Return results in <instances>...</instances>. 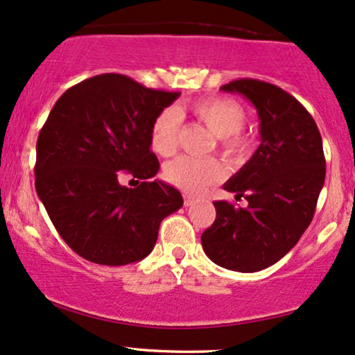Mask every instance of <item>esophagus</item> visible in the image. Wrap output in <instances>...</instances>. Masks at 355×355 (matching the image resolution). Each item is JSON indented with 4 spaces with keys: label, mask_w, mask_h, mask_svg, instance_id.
Listing matches in <instances>:
<instances>
[{
    "label": "esophagus",
    "mask_w": 355,
    "mask_h": 355,
    "mask_svg": "<svg viewBox=\"0 0 355 355\" xmlns=\"http://www.w3.org/2000/svg\"><path fill=\"white\" fill-rule=\"evenodd\" d=\"M192 204H196V199L186 194V196H184V205H192Z\"/></svg>",
    "instance_id": "esophagus-1"
}]
</instances>
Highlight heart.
<instances>
[{
  "instance_id": "obj_1",
  "label": "heart",
  "mask_w": 355,
  "mask_h": 355,
  "mask_svg": "<svg viewBox=\"0 0 355 355\" xmlns=\"http://www.w3.org/2000/svg\"><path fill=\"white\" fill-rule=\"evenodd\" d=\"M191 112L200 123L217 137L218 150L232 161L243 159L250 151V139L242 133L245 110L232 98L211 97L191 105ZM181 116L176 108H166L151 125V146L157 155L171 156L176 150ZM166 178L187 194H200L222 176V166L214 157L179 156L164 169Z\"/></svg>"
}]
</instances>
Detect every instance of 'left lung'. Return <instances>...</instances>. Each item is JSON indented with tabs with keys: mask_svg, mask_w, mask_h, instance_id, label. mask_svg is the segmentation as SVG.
I'll use <instances>...</instances> for the list:
<instances>
[{
	"mask_svg": "<svg viewBox=\"0 0 355 355\" xmlns=\"http://www.w3.org/2000/svg\"><path fill=\"white\" fill-rule=\"evenodd\" d=\"M220 90L257 108L260 146L224 184L248 205L214 202L216 220L200 242L216 265L253 273L282 260L311 224L326 178L322 139L308 110L277 85L239 78Z\"/></svg>",
	"mask_w": 355,
	"mask_h": 355,
	"instance_id": "left-lung-1",
	"label": "left lung"
}]
</instances>
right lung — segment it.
I'll use <instances>...</instances> for the list:
<instances>
[{
  "instance_id": "1",
  "label": "right lung",
  "mask_w": 355,
  "mask_h": 355,
  "mask_svg": "<svg viewBox=\"0 0 355 355\" xmlns=\"http://www.w3.org/2000/svg\"><path fill=\"white\" fill-rule=\"evenodd\" d=\"M179 95L102 73L55 102L36 144V191L77 255L108 266L143 260L163 218L182 207L181 192L151 179L159 169L151 125ZM123 172L140 186L121 187Z\"/></svg>"
}]
</instances>
